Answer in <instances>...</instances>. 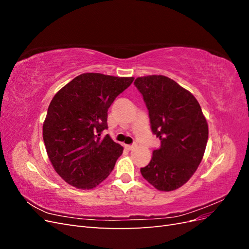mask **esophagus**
Segmentation results:
<instances>
[{"label": "esophagus", "instance_id": "esophagus-1", "mask_svg": "<svg viewBox=\"0 0 249 249\" xmlns=\"http://www.w3.org/2000/svg\"><path fill=\"white\" fill-rule=\"evenodd\" d=\"M137 145L136 144H132V145H125V148H127V149H133V148H135V147H136Z\"/></svg>", "mask_w": 249, "mask_h": 249}]
</instances>
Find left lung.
Wrapping results in <instances>:
<instances>
[{
    "label": "left lung",
    "mask_w": 249,
    "mask_h": 249,
    "mask_svg": "<svg viewBox=\"0 0 249 249\" xmlns=\"http://www.w3.org/2000/svg\"><path fill=\"white\" fill-rule=\"evenodd\" d=\"M134 84L146 105L152 131L161 140L140 172L156 189L176 190L202 160L209 137L207 119L193 94L168 77H140Z\"/></svg>",
    "instance_id": "8db88e82"
}]
</instances>
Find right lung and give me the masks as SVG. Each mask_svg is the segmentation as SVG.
<instances>
[{"label":"right lung","mask_w":249,"mask_h":249,"mask_svg":"<svg viewBox=\"0 0 249 249\" xmlns=\"http://www.w3.org/2000/svg\"><path fill=\"white\" fill-rule=\"evenodd\" d=\"M133 77L87 72L53 97L42 126L49 159L58 175L78 189H92L107 178L124 147L109 135L108 109Z\"/></svg>","instance_id":"1"}]
</instances>
